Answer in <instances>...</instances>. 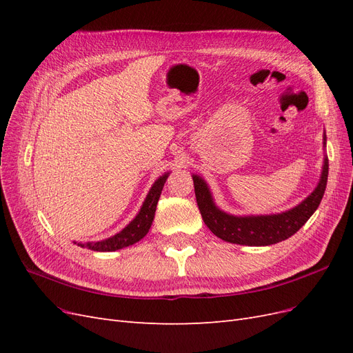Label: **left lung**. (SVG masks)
<instances>
[{"label":"left lung","instance_id":"obj_1","mask_svg":"<svg viewBox=\"0 0 353 353\" xmlns=\"http://www.w3.org/2000/svg\"><path fill=\"white\" fill-rule=\"evenodd\" d=\"M327 178L328 159L325 157L319 184L314 190V193L306 197L301 205L279 213V215L232 216L215 206L205 181L197 175H193L197 206L208 228L222 240L244 245H270L292 237L318 209L324 196Z\"/></svg>","mask_w":353,"mask_h":353}]
</instances>
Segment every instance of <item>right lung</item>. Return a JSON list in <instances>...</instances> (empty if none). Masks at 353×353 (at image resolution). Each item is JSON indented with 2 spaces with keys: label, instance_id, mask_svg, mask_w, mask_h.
<instances>
[{
  "label": "right lung",
  "instance_id": "obj_1",
  "mask_svg": "<svg viewBox=\"0 0 353 353\" xmlns=\"http://www.w3.org/2000/svg\"><path fill=\"white\" fill-rule=\"evenodd\" d=\"M168 175L169 174H165L163 176H160L156 181L150 190V193H148L145 197V201H144L140 213H138L130 225L125 227L119 234H116V236H113L108 240H103V241L78 243V245H81V248H87L94 252H114V250L128 248V245H131L137 241H140L152 227L157 201H159L160 193H162L163 185L168 179Z\"/></svg>",
  "mask_w": 353,
  "mask_h": 353
}]
</instances>
